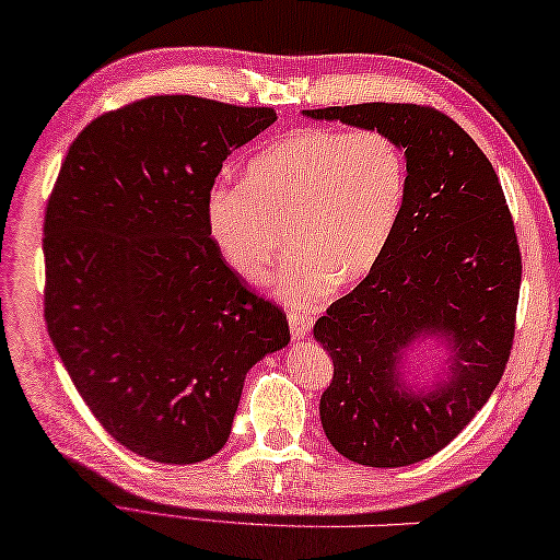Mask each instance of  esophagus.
<instances>
[{
	"label": "esophagus",
	"mask_w": 560,
	"mask_h": 560,
	"mask_svg": "<svg viewBox=\"0 0 560 560\" xmlns=\"http://www.w3.org/2000/svg\"><path fill=\"white\" fill-rule=\"evenodd\" d=\"M312 329V316L304 314V312H290V331H292V339H304V336L310 334Z\"/></svg>",
	"instance_id": "34e87169"
}]
</instances>
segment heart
I'll return each instance as SVG.
<instances>
[{"mask_svg":"<svg viewBox=\"0 0 560 560\" xmlns=\"http://www.w3.org/2000/svg\"><path fill=\"white\" fill-rule=\"evenodd\" d=\"M409 195V155L383 129H300L246 163L244 180L207 197V224L221 256L246 280H266L288 250L280 284L314 302L336 282L371 272L397 234Z\"/></svg>","mask_w":560,"mask_h":560,"instance_id":"1","label":"heart"}]
</instances>
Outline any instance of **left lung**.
I'll return each instance as SVG.
<instances>
[{"mask_svg": "<svg viewBox=\"0 0 560 560\" xmlns=\"http://www.w3.org/2000/svg\"><path fill=\"white\" fill-rule=\"evenodd\" d=\"M304 114L383 129L409 155L393 244L314 324L334 361L319 402L326 439L361 466H409L451 444L508 368L522 288L514 219L488 155L444 112L365 102ZM424 332L452 341L454 375L415 396L398 383V351Z\"/></svg>", "mask_w": 560, "mask_h": 560, "instance_id": "8db88e82", "label": "left lung"}]
</instances>
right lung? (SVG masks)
Wrapping results in <instances>:
<instances>
[{
	"instance_id": "add662e5",
	"label": "right lung",
	"mask_w": 560,
	"mask_h": 560,
	"mask_svg": "<svg viewBox=\"0 0 560 560\" xmlns=\"http://www.w3.org/2000/svg\"><path fill=\"white\" fill-rule=\"evenodd\" d=\"M276 119L153 94L84 126L52 185L50 341L94 419L149 460L224 448L250 365L290 341L288 314L226 266L207 224L221 165Z\"/></svg>"
}]
</instances>
